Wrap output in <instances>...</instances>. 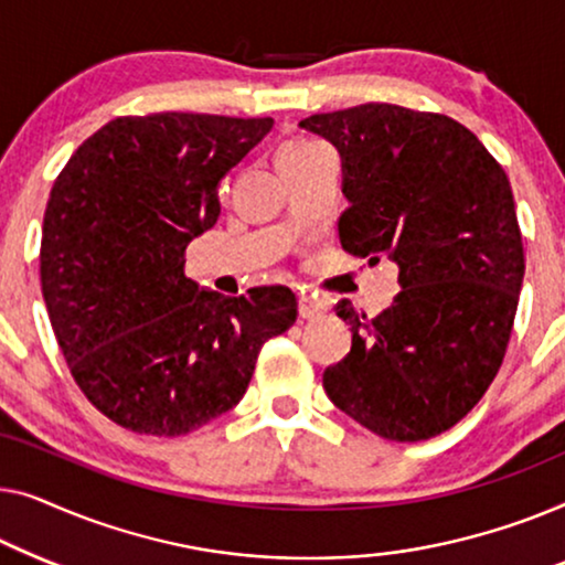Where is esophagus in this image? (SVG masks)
I'll return each instance as SVG.
<instances>
[{
	"label": "esophagus",
	"instance_id": "obj_1",
	"mask_svg": "<svg viewBox=\"0 0 565 565\" xmlns=\"http://www.w3.org/2000/svg\"><path fill=\"white\" fill-rule=\"evenodd\" d=\"M322 309H324L322 301L309 297V294H301L299 297V315L305 317V320H315V317H320Z\"/></svg>",
	"mask_w": 565,
	"mask_h": 565
}]
</instances>
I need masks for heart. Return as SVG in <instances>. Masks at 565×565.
Instances as JSON below:
<instances>
[{
    "label": "heart",
    "instance_id": "b5f03b06",
    "mask_svg": "<svg viewBox=\"0 0 565 565\" xmlns=\"http://www.w3.org/2000/svg\"><path fill=\"white\" fill-rule=\"evenodd\" d=\"M312 148H317V146H315V142H309V140H289V142H286V146H281L279 158L307 153V150H312Z\"/></svg>",
    "mask_w": 565,
    "mask_h": 565
}]
</instances>
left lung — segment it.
I'll list each match as a JSON object with an SVG mask.
<instances>
[{"label":"left lung","instance_id":"8db88e82","mask_svg":"<svg viewBox=\"0 0 565 565\" xmlns=\"http://www.w3.org/2000/svg\"><path fill=\"white\" fill-rule=\"evenodd\" d=\"M299 127L343 156V250L394 260L402 284L376 317L338 301L353 348L324 392L379 438L430 440L479 404L510 343L524 276L510 179L448 115L369 102Z\"/></svg>","mask_w":565,"mask_h":565}]
</instances>
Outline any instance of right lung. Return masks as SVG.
<instances>
[{
    "label": "right lung",
    "instance_id": "obj_1",
    "mask_svg": "<svg viewBox=\"0 0 565 565\" xmlns=\"http://www.w3.org/2000/svg\"><path fill=\"white\" fill-rule=\"evenodd\" d=\"M271 117H115L53 181L41 286L86 399L138 435L179 438L243 399L260 348L297 322L286 286L243 297L184 276L186 245L220 217L217 184Z\"/></svg>",
    "mask_w": 565,
    "mask_h": 565
}]
</instances>
